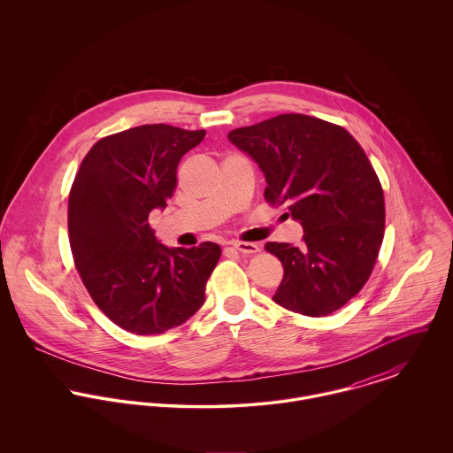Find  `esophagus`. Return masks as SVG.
I'll use <instances>...</instances> for the list:
<instances>
[{"mask_svg":"<svg viewBox=\"0 0 453 453\" xmlns=\"http://www.w3.org/2000/svg\"><path fill=\"white\" fill-rule=\"evenodd\" d=\"M235 251H239L241 255H255V253H258L259 246L258 244H255V242H242V241H234L232 244H230Z\"/></svg>","mask_w":453,"mask_h":453,"instance_id":"esophagus-1","label":"esophagus"}]
</instances>
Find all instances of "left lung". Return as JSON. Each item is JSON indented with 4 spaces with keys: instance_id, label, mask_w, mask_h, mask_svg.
I'll list each match as a JSON object with an SVG mask.
<instances>
[{
    "instance_id": "left-lung-1",
    "label": "left lung",
    "mask_w": 453,
    "mask_h": 453,
    "mask_svg": "<svg viewBox=\"0 0 453 453\" xmlns=\"http://www.w3.org/2000/svg\"><path fill=\"white\" fill-rule=\"evenodd\" d=\"M228 139L263 171L265 200L286 203L305 232L298 248L265 244L284 266L273 302L311 318L333 314L363 289L384 239V190L365 150L343 127L300 113Z\"/></svg>"
}]
</instances>
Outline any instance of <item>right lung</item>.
Masks as SVG:
<instances>
[{
    "label": "right lung",
    "mask_w": 453,
    "mask_h": 453,
    "mask_svg": "<svg viewBox=\"0 0 453 453\" xmlns=\"http://www.w3.org/2000/svg\"><path fill=\"white\" fill-rule=\"evenodd\" d=\"M205 130L139 126L99 139L85 155L67 202L69 244L94 303L122 329L160 334L205 300L221 248H165L148 223L176 190L181 157Z\"/></svg>",
    "instance_id": "1"
}]
</instances>
